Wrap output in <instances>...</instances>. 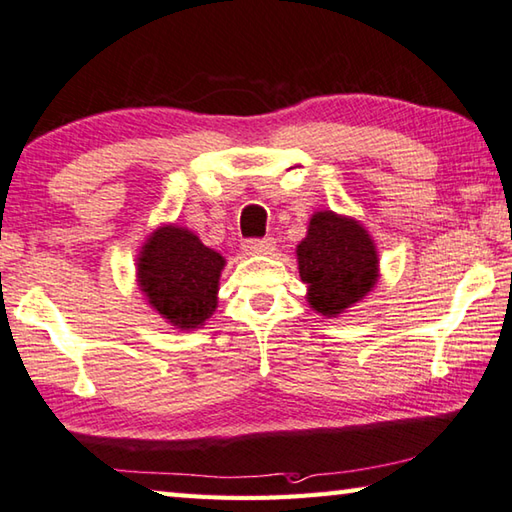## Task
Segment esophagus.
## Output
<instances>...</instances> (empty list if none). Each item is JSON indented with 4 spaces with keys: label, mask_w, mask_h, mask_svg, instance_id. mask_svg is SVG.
I'll use <instances>...</instances> for the list:
<instances>
[{
    "label": "esophagus",
    "mask_w": 512,
    "mask_h": 512,
    "mask_svg": "<svg viewBox=\"0 0 512 512\" xmlns=\"http://www.w3.org/2000/svg\"><path fill=\"white\" fill-rule=\"evenodd\" d=\"M274 249H276V245H274L272 238L242 242V251H245V254H249V256H267V254H272Z\"/></svg>",
    "instance_id": "obj_1"
}]
</instances>
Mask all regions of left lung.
I'll return each instance as SVG.
<instances>
[{
    "label": "left lung",
    "mask_w": 512,
    "mask_h": 512,
    "mask_svg": "<svg viewBox=\"0 0 512 512\" xmlns=\"http://www.w3.org/2000/svg\"><path fill=\"white\" fill-rule=\"evenodd\" d=\"M299 276L308 306L324 317H339L366 299L380 279V256L360 220L335 211H317L297 245Z\"/></svg>",
    "instance_id": "left-lung-1"
}]
</instances>
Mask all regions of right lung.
<instances>
[{"instance_id":"right-lung-1","label":"right lung","mask_w":512,"mask_h":512,"mask_svg":"<svg viewBox=\"0 0 512 512\" xmlns=\"http://www.w3.org/2000/svg\"><path fill=\"white\" fill-rule=\"evenodd\" d=\"M224 256L191 229L161 224L137 254V285L148 306L179 330L204 326L218 308Z\"/></svg>"}]
</instances>
